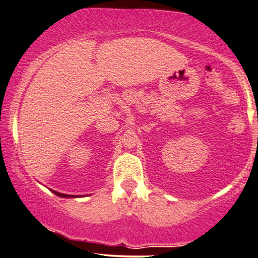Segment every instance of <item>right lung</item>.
<instances>
[{
    "label": "right lung",
    "instance_id": "right-lung-1",
    "mask_svg": "<svg viewBox=\"0 0 258 258\" xmlns=\"http://www.w3.org/2000/svg\"><path fill=\"white\" fill-rule=\"evenodd\" d=\"M52 190V189H51ZM53 193H54L55 196H58V197H61V198H76L75 196H70V195H63V193H59V192H56V190H52Z\"/></svg>",
    "mask_w": 258,
    "mask_h": 258
}]
</instances>
